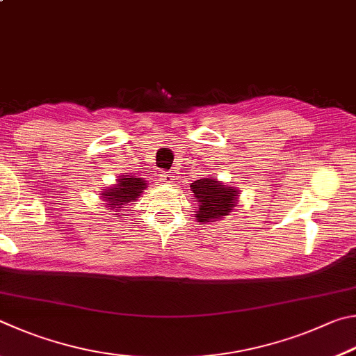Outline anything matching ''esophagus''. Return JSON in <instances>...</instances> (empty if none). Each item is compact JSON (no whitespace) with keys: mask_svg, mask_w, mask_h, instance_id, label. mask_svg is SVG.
Masks as SVG:
<instances>
[{"mask_svg":"<svg viewBox=\"0 0 356 356\" xmlns=\"http://www.w3.org/2000/svg\"><path fill=\"white\" fill-rule=\"evenodd\" d=\"M159 178H161L162 183H167V184H170L173 179H175L173 172H165V170L159 173Z\"/></svg>","mask_w":356,"mask_h":356,"instance_id":"obj_1","label":"esophagus"}]
</instances>
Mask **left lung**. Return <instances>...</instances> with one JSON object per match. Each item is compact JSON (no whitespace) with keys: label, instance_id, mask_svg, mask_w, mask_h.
<instances>
[{"label":"left lung","instance_id":"obj_1","mask_svg":"<svg viewBox=\"0 0 356 356\" xmlns=\"http://www.w3.org/2000/svg\"><path fill=\"white\" fill-rule=\"evenodd\" d=\"M195 200L198 202L197 220L209 222L222 219L236 207L238 195L229 186L216 181L214 178H202L191 184Z\"/></svg>","mask_w":356,"mask_h":356}]
</instances>
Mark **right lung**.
<instances>
[{"mask_svg":"<svg viewBox=\"0 0 356 356\" xmlns=\"http://www.w3.org/2000/svg\"><path fill=\"white\" fill-rule=\"evenodd\" d=\"M143 188H147V183L137 177H131V175H123L118 178L117 184L114 188L104 191L103 200L104 204L109 209H118L122 208L124 203L137 200V197L142 194ZM117 213V211H115Z\"/></svg>","mask_w":356,"mask_h":356,"instance_id":"add662e5","label":"right lung"}]
</instances>
